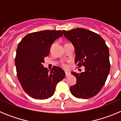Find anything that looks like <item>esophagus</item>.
Instances as JSON below:
<instances>
[{
    "mask_svg": "<svg viewBox=\"0 0 121 121\" xmlns=\"http://www.w3.org/2000/svg\"><path fill=\"white\" fill-rule=\"evenodd\" d=\"M70 75V73H68V72H65V76L66 77H68Z\"/></svg>",
    "mask_w": 121,
    "mask_h": 121,
    "instance_id": "34e87169",
    "label": "esophagus"
}]
</instances>
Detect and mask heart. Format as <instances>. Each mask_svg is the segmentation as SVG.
I'll return each mask as SVG.
<instances>
[{"instance_id":"obj_1","label":"heart","mask_w":121,"mask_h":121,"mask_svg":"<svg viewBox=\"0 0 121 121\" xmlns=\"http://www.w3.org/2000/svg\"><path fill=\"white\" fill-rule=\"evenodd\" d=\"M62 67H63V68H67V65H66L65 64H62Z\"/></svg>"}]
</instances>
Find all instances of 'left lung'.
<instances>
[{
  "mask_svg": "<svg viewBox=\"0 0 121 121\" xmlns=\"http://www.w3.org/2000/svg\"><path fill=\"white\" fill-rule=\"evenodd\" d=\"M63 33L74 47L75 63L85 67L84 72L71 73L77 81L70 91L78 98H92L102 89L110 72L108 48L100 35L86 29L64 30Z\"/></svg>",
  "mask_w": 121,
  "mask_h": 121,
  "instance_id": "left-lung-1",
  "label": "left lung"
}]
</instances>
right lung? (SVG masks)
<instances>
[{
	"label": "right lung",
	"instance_id": "obj_1",
	"mask_svg": "<svg viewBox=\"0 0 121 121\" xmlns=\"http://www.w3.org/2000/svg\"><path fill=\"white\" fill-rule=\"evenodd\" d=\"M61 31L45 30L26 35L18 44L15 64L17 76L23 90L31 98L46 99L54 95L56 86L65 73L58 67L51 71L43 67L45 57Z\"/></svg>",
	"mask_w": 121,
	"mask_h": 121
}]
</instances>
